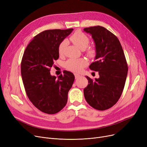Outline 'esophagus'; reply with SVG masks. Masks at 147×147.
I'll list each match as a JSON object with an SVG mask.
<instances>
[{
    "label": "esophagus",
    "mask_w": 147,
    "mask_h": 147,
    "mask_svg": "<svg viewBox=\"0 0 147 147\" xmlns=\"http://www.w3.org/2000/svg\"><path fill=\"white\" fill-rule=\"evenodd\" d=\"M74 76H75V78L76 79H78L80 77V75L78 74H74Z\"/></svg>",
    "instance_id": "esophagus-1"
}]
</instances>
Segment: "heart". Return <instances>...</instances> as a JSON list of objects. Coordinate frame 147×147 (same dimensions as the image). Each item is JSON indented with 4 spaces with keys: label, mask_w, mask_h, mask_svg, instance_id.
<instances>
[{
    "label": "heart",
    "mask_w": 147,
    "mask_h": 147,
    "mask_svg": "<svg viewBox=\"0 0 147 147\" xmlns=\"http://www.w3.org/2000/svg\"><path fill=\"white\" fill-rule=\"evenodd\" d=\"M69 39L75 45L81 49H85L90 42L89 37L81 31H77L71 36ZM67 44V42L66 40H63L59 43L58 48V52L59 55H63L64 53ZM95 53V51L94 48H89L86 49V53L89 57H94ZM86 65L87 61L82 58H71L67 61L65 63V68L68 70L74 72L80 71Z\"/></svg>",
    "instance_id": "heart-1"
}]
</instances>
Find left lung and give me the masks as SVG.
<instances>
[{
	"mask_svg": "<svg viewBox=\"0 0 147 147\" xmlns=\"http://www.w3.org/2000/svg\"><path fill=\"white\" fill-rule=\"evenodd\" d=\"M95 44L96 61L89 68L98 71L99 78L88 80L84 89L87 102L98 110H105L117 103L120 98L127 75L128 67L122 46L118 38L101 26L84 28Z\"/></svg>",
	"mask_w": 147,
	"mask_h": 147,
	"instance_id": "obj_1",
	"label": "left lung"
}]
</instances>
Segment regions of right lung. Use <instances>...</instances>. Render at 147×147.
<instances>
[{
	"label": "right lung",
	"instance_id": "add662e5",
	"mask_svg": "<svg viewBox=\"0 0 147 147\" xmlns=\"http://www.w3.org/2000/svg\"><path fill=\"white\" fill-rule=\"evenodd\" d=\"M73 28L48 30L33 37L23 54L21 73L27 95L40 111L49 114L60 111L65 106L74 76L68 71L58 77L51 76L53 61L59 58V43Z\"/></svg>",
	"mask_w": 147,
	"mask_h": 147
}]
</instances>
